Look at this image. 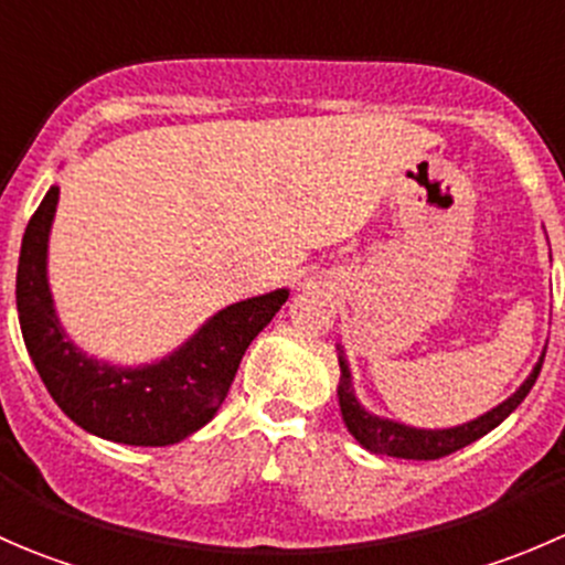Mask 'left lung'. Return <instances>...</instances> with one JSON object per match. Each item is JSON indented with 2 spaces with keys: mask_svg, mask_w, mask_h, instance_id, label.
Masks as SVG:
<instances>
[{
  "mask_svg": "<svg viewBox=\"0 0 565 565\" xmlns=\"http://www.w3.org/2000/svg\"><path fill=\"white\" fill-rule=\"evenodd\" d=\"M546 347L541 352L539 363L533 366L530 377L511 393L503 404L492 407L489 413L478 415L476 420H467L461 426H451V429H415V426L398 424V420L380 418V415L369 413L361 402L355 398V391H352V374L350 366L344 361V352L339 347V366H341V383H339V407L341 418H344L350 435L361 443L366 451L372 454H388V457L396 459H443L448 454L459 451V448L470 446L478 437H483L487 431H492L494 426L503 424L530 393L535 385V377L541 372V363H544Z\"/></svg>",
  "mask_w": 565,
  "mask_h": 565,
  "instance_id": "obj_1",
  "label": "left lung"
}]
</instances>
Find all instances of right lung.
Instances as JSON below:
<instances>
[{
  "mask_svg": "<svg viewBox=\"0 0 565 565\" xmlns=\"http://www.w3.org/2000/svg\"><path fill=\"white\" fill-rule=\"evenodd\" d=\"M60 188L51 185L21 241L15 306L26 352L62 413L104 440L125 446H174L218 413L250 341L287 303L273 289L213 315L167 358L145 366H114L78 350L62 330L49 289V232Z\"/></svg>",
  "mask_w": 565,
  "mask_h": 565,
  "instance_id": "1",
  "label": "right lung"
}]
</instances>
